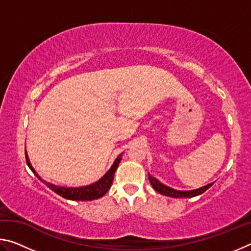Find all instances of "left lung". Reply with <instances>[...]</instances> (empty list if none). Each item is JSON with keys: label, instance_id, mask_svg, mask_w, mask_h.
<instances>
[{"label": "left lung", "instance_id": "8db88e82", "mask_svg": "<svg viewBox=\"0 0 251 251\" xmlns=\"http://www.w3.org/2000/svg\"><path fill=\"white\" fill-rule=\"evenodd\" d=\"M148 179H150L151 185L157 193L165 195V196H168V197H173V198H192L195 196H198V195H201L202 193H205L206 190L209 188V187H211L212 184H214V182H211V184H208L206 186L201 187V188L194 189V190H177V189L171 188V187H168L166 185H164L163 182H160L158 179H156L155 177L151 176L150 174H148Z\"/></svg>", "mask_w": 251, "mask_h": 251}]
</instances>
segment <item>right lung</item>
I'll return each instance as SVG.
<instances>
[{
    "label": "right lung",
    "mask_w": 251,
    "mask_h": 251,
    "mask_svg": "<svg viewBox=\"0 0 251 251\" xmlns=\"http://www.w3.org/2000/svg\"><path fill=\"white\" fill-rule=\"evenodd\" d=\"M25 158H26V164L29 167V169H31V171L35 174L37 177H39V179L41 181H43L50 189H52L54 193H56L63 198L70 199V201H94V199H99L100 197H103L104 195L108 192V189L113 184L114 174H115L118 165H120L122 160V154L117 157L115 161H114V164L112 165V167L108 169V172L106 173L100 179L95 181L94 184L82 186V187H61V186L50 184V182L46 180H43L39 175H37L35 169L33 168L31 161L28 159V155L26 151H25Z\"/></svg>",
    "instance_id": "1"
}]
</instances>
